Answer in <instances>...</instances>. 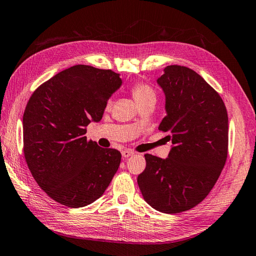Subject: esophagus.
I'll use <instances>...</instances> for the list:
<instances>
[{"label":"esophagus","mask_w":256,"mask_h":256,"mask_svg":"<svg viewBox=\"0 0 256 256\" xmlns=\"http://www.w3.org/2000/svg\"><path fill=\"white\" fill-rule=\"evenodd\" d=\"M134 154V152L130 150H124L122 152V154L124 158H128V157H130V156H132Z\"/></svg>","instance_id":"obj_1"}]
</instances>
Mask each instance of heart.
<instances>
[{"label":"heart","instance_id":"heart-1","mask_svg":"<svg viewBox=\"0 0 256 256\" xmlns=\"http://www.w3.org/2000/svg\"><path fill=\"white\" fill-rule=\"evenodd\" d=\"M131 92L134 99L140 106H143L146 102H156V92L150 84L144 82H136L131 86ZM111 104V100L108 102V106Z\"/></svg>","mask_w":256,"mask_h":256}]
</instances>
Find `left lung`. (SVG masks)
Returning a JSON list of instances; mask_svg holds the SVG:
<instances>
[{
    "mask_svg": "<svg viewBox=\"0 0 256 256\" xmlns=\"http://www.w3.org/2000/svg\"><path fill=\"white\" fill-rule=\"evenodd\" d=\"M157 82L166 110L158 129L171 134L173 147L166 159L144 154L138 184L152 208L178 214L202 202L218 180L228 158V111L218 92L188 67L166 66Z\"/></svg>",
    "mask_w": 256,
    "mask_h": 256,
    "instance_id": "left-lung-1",
    "label": "left lung"
}]
</instances>
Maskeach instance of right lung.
Wrapping results in <instances>:
<instances>
[{
    "mask_svg": "<svg viewBox=\"0 0 256 256\" xmlns=\"http://www.w3.org/2000/svg\"><path fill=\"white\" fill-rule=\"evenodd\" d=\"M122 84L111 69L76 65L38 86L23 114V152L38 186L56 202L86 206L104 194L122 154L88 140L90 120L102 118Z\"/></svg>",
    "mask_w": 256,
    "mask_h": 256,
    "instance_id": "1",
    "label": "right lung"
}]
</instances>
